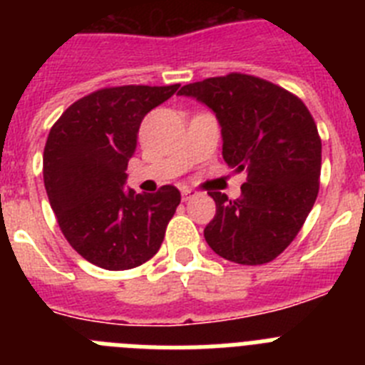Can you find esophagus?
<instances>
[{
	"label": "esophagus",
	"instance_id": "1",
	"mask_svg": "<svg viewBox=\"0 0 365 365\" xmlns=\"http://www.w3.org/2000/svg\"><path fill=\"white\" fill-rule=\"evenodd\" d=\"M180 195H182V201H188V199H192L195 195V192L192 188H188V186H185V188L180 190Z\"/></svg>",
	"mask_w": 365,
	"mask_h": 365
}]
</instances>
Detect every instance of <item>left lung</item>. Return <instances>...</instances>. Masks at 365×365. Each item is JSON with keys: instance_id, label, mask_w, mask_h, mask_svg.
I'll list each match as a JSON object with an SVG mask.
<instances>
[{"instance_id": "obj_1", "label": "left lung", "mask_w": 365, "mask_h": 365, "mask_svg": "<svg viewBox=\"0 0 365 365\" xmlns=\"http://www.w3.org/2000/svg\"><path fill=\"white\" fill-rule=\"evenodd\" d=\"M215 113L222 159L247 173L240 199L208 192L215 215L205 240L217 256L263 265L294 241L320 190L322 138L307 106L259 76L228 73L180 87Z\"/></svg>"}]
</instances>
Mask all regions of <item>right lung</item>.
Returning a JSON list of instances; mask_svg holds the SVG:
<instances>
[{"instance_id": "right-lung-1", "label": "right lung", "mask_w": 365, "mask_h": 365, "mask_svg": "<svg viewBox=\"0 0 365 365\" xmlns=\"http://www.w3.org/2000/svg\"><path fill=\"white\" fill-rule=\"evenodd\" d=\"M179 86L102 87L71 104L51 128L43 150L51 208L71 247L100 269H135L163 245L179 190L125 192V168L143 118Z\"/></svg>"}]
</instances>
